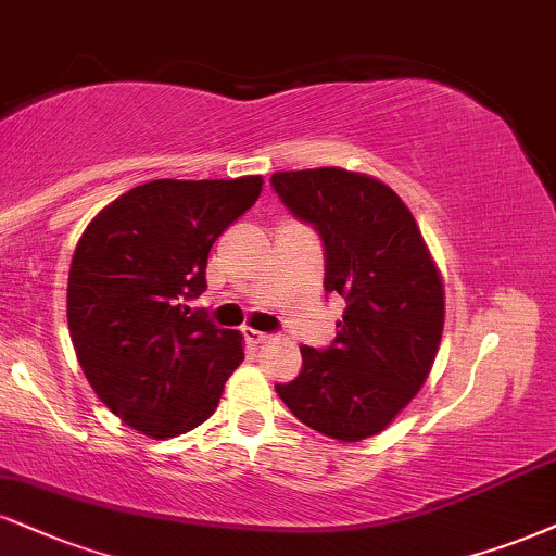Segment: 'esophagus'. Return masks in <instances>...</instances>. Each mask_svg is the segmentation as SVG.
Here are the masks:
<instances>
[{
	"label": "esophagus",
	"instance_id": "esophagus-1",
	"mask_svg": "<svg viewBox=\"0 0 556 556\" xmlns=\"http://www.w3.org/2000/svg\"><path fill=\"white\" fill-rule=\"evenodd\" d=\"M245 342L253 344V346H258V344H269V342H271V337H269V333H264V331L245 329Z\"/></svg>",
	"mask_w": 556,
	"mask_h": 556
}]
</instances>
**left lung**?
<instances>
[{
  "label": "left lung",
  "mask_w": 556,
  "mask_h": 556,
  "mask_svg": "<svg viewBox=\"0 0 556 556\" xmlns=\"http://www.w3.org/2000/svg\"><path fill=\"white\" fill-rule=\"evenodd\" d=\"M274 191L318 230L329 292L346 300L329 350L300 346L303 370L277 386L300 422L359 443L383 432L430 376L445 290L409 206L383 180L344 168L285 170Z\"/></svg>",
  "instance_id": "obj_1"
}]
</instances>
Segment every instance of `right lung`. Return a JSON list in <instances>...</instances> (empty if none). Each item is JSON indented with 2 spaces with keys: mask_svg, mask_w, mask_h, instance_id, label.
Masks as SVG:
<instances>
[{
  "mask_svg": "<svg viewBox=\"0 0 556 556\" xmlns=\"http://www.w3.org/2000/svg\"><path fill=\"white\" fill-rule=\"evenodd\" d=\"M264 189L261 176L160 178L122 193L85 227L66 285V320L92 391L152 440L178 438L217 409L243 363V333L184 300L206 290V258Z\"/></svg>",
  "mask_w": 556,
  "mask_h": 556,
  "instance_id": "1",
  "label": "right lung"
}]
</instances>
